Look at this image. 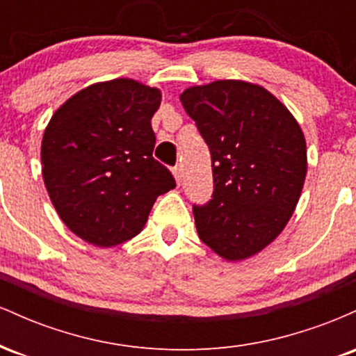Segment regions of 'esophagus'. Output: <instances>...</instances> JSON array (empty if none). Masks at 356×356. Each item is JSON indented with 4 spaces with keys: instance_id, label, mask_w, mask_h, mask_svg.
<instances>
[{
    "instance_id": "esophagus-1",
    "label": "esophagus",
    "mask_w": 356,
    "mask_h": 356,
    "mask_svg": "<svg viewBox=\"0 0 356 356\" xmlns=\"http://www.w3.org/2000/svg\"><path fill=\"white\" fill-rule=\"evenodd\" d=\"M172 174H174V177H175V182H177L179 186H181V184H182V177H184L182 165H175L174 169H172Z\"/></svg>"
}]
</instances>
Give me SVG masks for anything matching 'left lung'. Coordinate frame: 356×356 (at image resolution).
Returning <instances> with one entry per match:
<instances>
[{
    "label": "left lung",
    "mask_w": 356,
    "mask_h": 356,
    "mask_svg": "<svg viewBox=\"0 0 356 356\" xmlns=\"http://www.w3.org/2000/svg\"><path fill=\"white\" fill-rule=\"evenodd\" d=\"M212 159L214 192L194 206L197 234L227 261L263 251L284 229L308 170L296 118L266 88L218 80L181 93Z\"/></svg>",
    "instance_id": "8db88e82"
}]
</instances>
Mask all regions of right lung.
I'll use <instances>...</instances> for the list:
<instances>
[{
	"instance_id": "add662e5",
	"label": "right lung",
	"mask_w": 356,
	"mask_h": 356,
	"mask_svg": "<svg viewBox=\"0 0 356 356\" xmlns=\"http://www.w3.org/2000/svg\"><path fill=\"white\" fill-rule=\"evenodd\" d=\"M161 90L117 79L80 90L53 113L42 140V170L65 226L112 248L144 229L155 199L175 187L152 157L150 125Z\"/></svg>"
}]
</instances>
